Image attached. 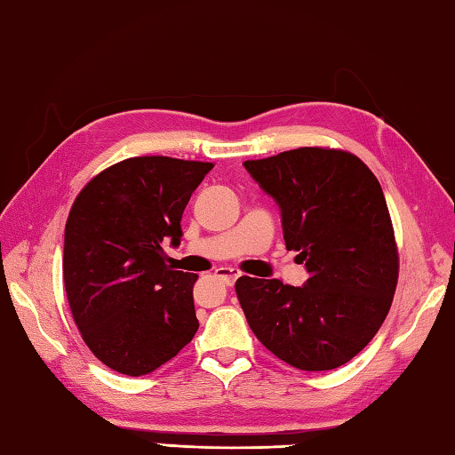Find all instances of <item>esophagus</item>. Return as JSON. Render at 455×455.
Listing matches in <instances>:
<instances>
[{"label":"esophagus","instance_id":"esophagus-1","mask_svg":"<svg viewBox=\"0 0 455 455\" xmlns=\"http://www.w3.org/2000/svg\"><path fill=\"white\" fill-rule=\"evenodd\" d=\"M215 275H218L226 285H232L237 280V277L242 275V272H240V269H235V267H220L218 272H215Z\"/></svg>","mask_w":455,"mask_h":455}]
</instances>
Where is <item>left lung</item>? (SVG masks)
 Segmentation results:
<instances>
[{
	"instance_id": "8db88e82",
	"label": "left lung",
	"mask_w": 455,
	"mask_h": 455,
	"mask_svg": "<svg viewBox=\"0 0 455 455\" xmlns=\"http://www.w3.org/2000/svg\"><path fill=\"white\" fill-rule=\"evenodd\" d=\"M282 212L285 248L309 277L301 288L242 275L235 282L251 331L306 371L333 370L370 344L397 283V248L384 191L360 157L298 148L243 162Z\"/></svg>"
}]
</instances>
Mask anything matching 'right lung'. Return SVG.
Here are the masks:
<instances>
[{
	"label": "right lung",
	"mask_w": 455,
	"mask_h": 455,
	"mask_svg": "<svg viewBox=\"0 0 455 455\" xmlns=\"http://www.w3.org/2000/svg\"><path fill=\"white\" fill-rule=\"evenodd\" d=\"M213 164L165 156L124 159L79 191L66 223L63 283L85 346L108 368L146 376L199 328L197 274L165 264L181 213Z\"/></svg>",
	"instance_id": "add662e5"
}]
</instances>
